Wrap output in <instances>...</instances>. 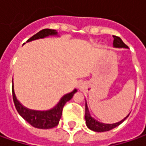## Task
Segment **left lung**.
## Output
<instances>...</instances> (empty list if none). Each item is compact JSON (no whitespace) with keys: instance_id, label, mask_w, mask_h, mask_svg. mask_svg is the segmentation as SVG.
<instances>
[{"instance_id":"1","label":"left lung","mask_w":146,"mask_h":146,"mask_svg":"<svg viewBox=\"0 0 146 146\" xmlns=\"http://www.w3.org/2000/svg\"><path fill=\"white\" fill-rule=\"evenodd\" d=\"M113 38H114V41H113V45L115 47H123V48H128V45L123 43V41L121 40L120 37L118 36H115L113 35ZM129 117V115L124 118L123 119L122 121L118 122V123H113V124H105V123H99L97 122L96 120H95L90 114V111H89V109H88V106H87V103H85V122H86V125L87 127L93 130V131L96 132H105V131H109L116 127H117L118 125H120L127 117Z\"/></svg>"}]
</instances>
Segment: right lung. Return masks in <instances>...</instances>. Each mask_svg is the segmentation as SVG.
Returning a JSON list of instances; mask_svg holds the SVG:
<instances>
[{
    "instance_id": "right-lung-1",
    "label": "right lung",
    "mask_w": 146,
    "mask_h": 146,
    "mask_svg": "<svg viewBox=\"0 0 146 146\" xmlns=\"http://www.w3.org/2000/svg\"><path fill=\"white\" fill-rule=\"evenodd\" d=\"M57 32L54 29H44L33 35L30 39H29L27 41H31L37 39H41L49 35H56ZM77 92L76 90H74L73 92L65 95L59 103L52 109L45 111H33V110H29L23 106L20 102H18L15 96L14 90L13 86V99L14 102L15 107L19 113V115L23 117L30 125H32L35 128L37 129H52L56 127L60 121V118L62 117V109L64 105L70 101L73 98V95Z\"/></svg>"
}]
</instances>
